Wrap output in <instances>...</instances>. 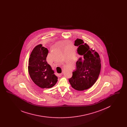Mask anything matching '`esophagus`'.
Here are the masks:
<instances>
[{
    "label": "esophagus",
    "mask_w": 127,
    "mask_h": 127,
    "mask_svg": "<svg viewBox=\"0 0 127 127\" xmlns=\"http://www.w3.org/2000/svg\"><path fill=\"white\" fill-rule=\"evenodd\" d=\"M62 73H61V74H58V77H61L62 76Z\"/></svg>",
    "instance_id": "obj_1"
}]
</instances>
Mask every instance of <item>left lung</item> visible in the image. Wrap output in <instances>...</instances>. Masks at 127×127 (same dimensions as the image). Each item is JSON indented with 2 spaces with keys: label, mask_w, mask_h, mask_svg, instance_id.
I'll list each match as a JSON object with an SVG mask.
<instances>
[{
  "label": "left lung",
  "mask_w": 127,
  "mask_h": 127,
  "mask_svg": "<svg viewBox=\"0 0 127 127\" xmlns=\"http://www.w3.org/2000/svg\"><path fill=\"white\" fill-rule=\"evenodd\" d=\"M74 45L78 47L80 58L76 62L77 69L72 72L69 82L73 89L79 91L88 90L95 83L99 75L101 61L99 55L81 39L77 38Z\"/></svg>",
  "instance_id": "left-lung-1"
}]
</instances>
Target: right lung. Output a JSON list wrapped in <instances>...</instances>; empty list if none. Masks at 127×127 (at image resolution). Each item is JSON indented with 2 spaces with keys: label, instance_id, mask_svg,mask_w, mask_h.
I'll return each instance as SVG.
<instances>
[{
  "label": "right lung",
  "instance_id": "obj_1",
  "mask_svg": "<svg viewBox=\"0 0 127 127\" xmlns=\"http://www.w3.org/2000/svg\"><path fill=\"white\" fill-rule=\"evenodd\" d=\"M48 49L42 44L36 46L32 50L29 60L28 71L34 83L42 89L53 87L58 81L54 74L46 61Z\"/></svg>",
  "mask_w": 127,
  "mask_h": 127
}]
</instances>
